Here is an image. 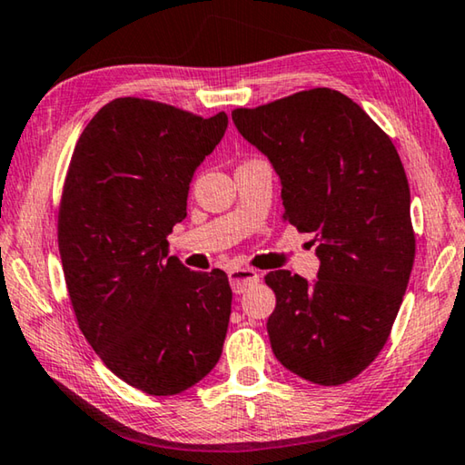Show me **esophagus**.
Wrapping results in <instances>:
<instances>
[{
	"label": "esophagus",
	"mask_w": 465,
	"mask_h": 465,
	"mask_svg": "<svg viewBox=\"0 0 465 465\" xmlns=\"http://www.w3.org/2000/svg\"><path fill=\"white\" fill-rule=\"evenodd\" d=\"M230 283H232L233 293H244L248 287L259 283V272H256L254 269H248V267L232 269L230 271Z\"/></svg>",
	"instance_id": "obj_1"
}]
</instances>
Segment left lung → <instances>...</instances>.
Returning <instances> with one entry per match:
<instances>
[{
	"instance_id": "8db88e82",
	"label": "left lung",
	"mask_w": 465,
	"mask_h": 465,
	"mask_svg": "<svg viewBox=\"0 0 465 465\" xmlns=\"http://www.w3.org/2000/svg\"><path fill=\"white\" fill-rule=\"evenodd\" d=\"M232 120L271 161L283 221L314 233L321 261L312 283L283 269L264 277L277 298L272 353L302 379L343 385L387 343L414 267L400 154L358 103L331 88L233 109Z\"/></svg>"
}]
</instances>
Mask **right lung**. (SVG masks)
Wrapping results in <instances>:
<instances>
[{"mask_svg":"<svg viewBox=\"0 0 465 465\" xmlns=\"http://www.w3.org/2000/svg\"><path fill=\"white\" fill-rule=\"evenodd\" d=\"M227 115L201 117L122 97L80 134L65 175L57 242L78 327L109 371L149 395H178L221 358L232 314L223 271L169 256L196 167Z\"/></svg>","mask_w":465,"mask_h":465,"instance_id":"add662e5","label":"right lung"}]
</instances>
